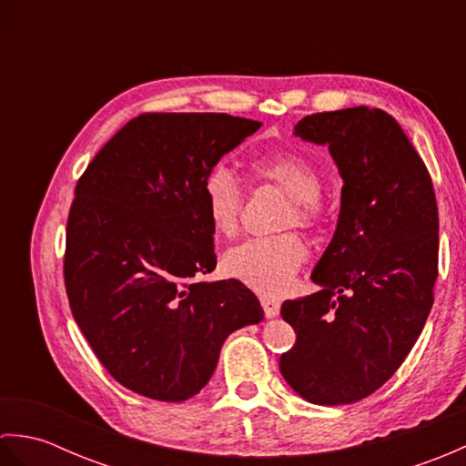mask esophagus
<instances>
[{"instance_id":"1","label":"esophagus","mask_w":466,"mask_h":466,"mask_svg":"<svg viewBox=\"0 0 466 466\" xmlns=\"http://www.w3.org/2000/svg\"><path fill=\"white\" fill-rule=\"evenodd\" d=\"M260 304L264 309V314L268 316V319H274V316H279L280 312V300L270 299V296H260Z\"/></svg>"}]
</instances>
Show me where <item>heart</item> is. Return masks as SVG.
I'll use <instances>...</instances> for the list:
<instances>
[{
    "label": "heart",
    "mask_w": 466,
    "mask_h": 466,
    "mask_svg": "<svg viewBox=\"0 0 466 466\" xmlns=\"http://www.w3.org/2000/svg\"><path fill=\"white\" fill-rule=\"evenodd\" d=\"M252 174L289 194L282 226L312 228L322 218V176L310 157L299 152H266L250 162ZM204 210L212 230L234 236L240 224L244 192L232 170L212 166L202 180ZM309 250L296 232L254 236L234 246L224 256L228 276L266 296H279L290 289Z\"/></svg>",
    "instance_id": "1"
}]
</instances>
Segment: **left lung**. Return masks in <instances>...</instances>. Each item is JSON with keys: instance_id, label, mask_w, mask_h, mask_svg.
<instances>
[{"instance_id": "obj_1", "label": "left lung", "mask_w": 466, "mask_h": 466, "mask_svg": "<svg viewBox=\"0 0 466 466\" xmlns=\"http://www.w3.org/2000/svg\"><path fill=\"white\" fill-rule=\"evenodd\" d=\"M294 130L329 144L344 186L334 238L312 272L322 290L282 304L296 342L280 372L306 400L350 404L397 372L429 319L437 196L407 134L379 107L312 114Z\"/></svg>"}]
</instances>
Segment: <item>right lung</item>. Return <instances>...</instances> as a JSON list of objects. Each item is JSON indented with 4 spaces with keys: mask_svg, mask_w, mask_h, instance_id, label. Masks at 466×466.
I'll list each match as a JSON object with an SVG mask.
<instances>
[{
    "mask_svg": "<svg viewBox=\"0 0 466 466\" xmlns=\"http://www.w3.org/2000/svg\"><path fill=\"white\" fill-rule=\"evenodd\" d=\"M262 124L228 114L147 112L94 156L66 226L64 282L97 360L142 397L182 402L210 380L228 334L264 319L216 268L206 172Z\"/></svg>",
    "mask_w": 466,
    "mask_h": 466,
    "instance_id": "add662e5",
    "label": "right lung"
}]
</instances>
